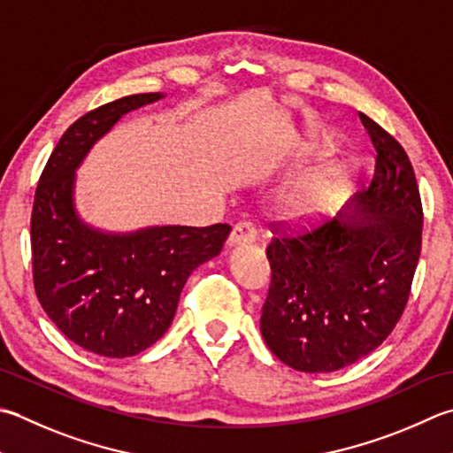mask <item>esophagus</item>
I'll use <instances>...</instances> for the list:
<instances>
[{"label": "esophagus", "mask_w": 453, "mask_h": 453, "mask_svg": "<svg viewBox=\"0 0 453 453\" xmlns=\"http://www.w3.org/2000/svg\"><path fill=\"white\" fill-rule=\"evenodd\" d=\"M255 235H257V232H255V227L250 224V221H239V224L234 226L232 234H229V237H227V245L237 247V245L251 243Z\"/></svg>", "instance_id": "obj_1"}]
</instances>
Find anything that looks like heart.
Listing matches in <instances>:
<instances>
[{
	"mask_svg": "<svg viewBox=\"0 0 453 453\" xmlns=\"http://www.w3.org/2000/svg\"><path fill=\"white\" fill-rule=\"evenodd\" d=\"M340 174L332 166H318L300 174L277 196V211L290 221H314L332 210Z\"/></svg>",
	"mask_w": 453,
	"mask_h": 453,
	"instance_id": "1",
	"label": "heart"
}]
</instances>
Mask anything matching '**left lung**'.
Instances as JSON below:
<instances>
[{
    "label": "left lung",
    "instance_id": "obj_1",
    "mask_svg": "<svg viewBox=\"0 0 453 453\" xmlns=\"http://www.w3.org/2000/svg\"><path fill=\"white\" fill-rule=\"evenodd\" d=\"M377 150L369 186L314 232L274 237L261 314L267 348L303 373H332L387 340L409 300L422 203L404 149L359 113Z\"/></svg>",
    "mask_w": 453,
    "mask_h": 453
}]
</instances>
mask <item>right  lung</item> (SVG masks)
<instances>
[{
	"label": "right lung",
	"instance_id": "right-lung-1",
	"mask_svg": "<svg viewBox=\"0 0 453 453\" xmlns=\"http://www.w3.org/2000/svg\"><path fill=\"white\" fill-rule=\"evenodd\" d=\"M166 97L135 94L100 105L66 129L35 192L31 216L33 280L44 312L86 351L131 357L173 324L192 271L219 255L232 232L147 226L133 232L96 227L76 206V171L123 115Z\"/></svg>",
	"mask_w": 453,
	"mask_h": 453
}]
</instances>
